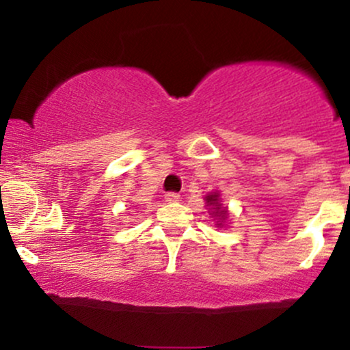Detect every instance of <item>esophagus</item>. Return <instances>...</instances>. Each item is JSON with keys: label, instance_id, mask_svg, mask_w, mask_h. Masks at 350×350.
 Returning a JSON list of instances; mask_svg holds the SVG:
<instances>
[{"label": "esophagus", "instance_id": "esophagus-1", "mask_svg": "<svg viewBox=\"0 0 350 350\" xmlns=\"http://www.w3.org/2000/svg\"><path fill=\"white\" fill-rule=\"evenodd\" d=\"M164 200H166V202H178L179 194H176V192H167V194L164 196Z\"/></svg>", "mask_w": 350, "mask_h": 350}]
</instances>
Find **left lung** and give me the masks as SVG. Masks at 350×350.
<instances>
[{
	"label": "left lung",
	"instance_id": "8db88e82",
	"mask_svg": "<svg viewBox=\"0 0 350 350\" xmlns=\"http://www.w3.org/2000/svg\"><path fill=\"white\" fill-rule=\"evenodd\" d=\"M206 208L211 215V219L215 222L217 228H226L228 220H230V212H228V207L224 206L222 198H220L219 191H212L207 192L206 198Z\"/></svg>",
	"mask_w": 350,
	"mask_h": 350
}]
</instances>
